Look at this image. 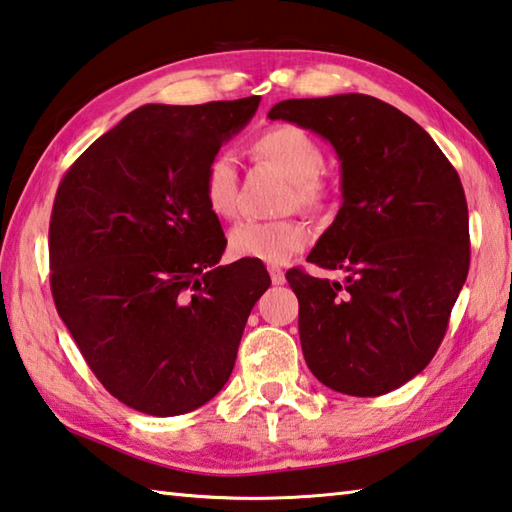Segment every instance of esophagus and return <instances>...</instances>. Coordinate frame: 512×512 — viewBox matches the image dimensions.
Returning <instances> with one entry per match:
<instances>
[{
    "instance_id": "34e87169",
    "label": "esophagus",
    "mask_w": 512,
    "mask_h": 512,
    "mask_svg": "<svg viewBox=\"0 0 512 512\" xmlns=\"http://www.w3.org/2000/svg\"><path fill=\"white\" fill-rule=\"evenodd\" d=\"M269 276H272V283L274 285H283L285 283V272L281 267H269Z\"/></svg>"
}]
</instances>
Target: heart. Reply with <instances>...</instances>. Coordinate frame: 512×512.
Instances as JSON below:
<instances>
[{
  "instance_id": "heart-1",
  "label": "heart",
  "mask_w": 512,
  "mask_h": 512,
  "mask_svg": "<svg viewBox=\"0 0 512 512\" xmlns=\"http://www.w3.org/2000/svg\"><path fill=\"white\" fill-rule=\"evenodd\" d=\"M256 156L272 165L289 180L287 207L321 211L325 207V187L321 171L323 151L310 133L294 124H278L260 133L254 142ZM202 196L207 207L220 218H231L238 209V169L231 153H216L202 173ZM310 243V231L301 220H243L229 231V252L236 258H252L260 263L283 265Z\"/></svg>"
}]
</instances>
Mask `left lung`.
Masks as SVG:
<instances>
[{"mask_svg": "<svg viewBox=\"0 0 512 512\" xmlns=\"http://www.w3.org/2000/svg\"><path fill=\"white\" fill-rule=\"evenodd\" d=\"M267 115L314 131L341 162V209L307 260L343 281L285 274L307 368L352 397L397 390L432 361L468 276L457 171L417 122L372 95L283 100Z\"/></svg>", "mask_w": 512, "mask_h": 512, "instance_id": "obj_1", "label": "left lung"}]
</instances>
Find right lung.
<instances>
[{"label": "right lung", "instance_id": "add662e5", "mask_svg": "<svg viewBox=\"0 0 512 512\" xmlns=\"http://www.w3.org/2000/svg\"><path fill=\"white\" fill-rule=\"evenodd\" d=\"M260 98L144 104L66 171L48 227L51 292L93 374L151 417L205 406L234 370L249 312L272 285L227 238L202 173Z\"/></svg>", "mask_w": 512, "mask_h": 512}]
</instances>
